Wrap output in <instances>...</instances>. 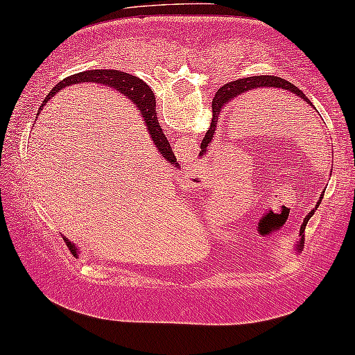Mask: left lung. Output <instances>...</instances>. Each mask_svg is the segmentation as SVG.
I'll return each instance as SVG.
<instances>
[{
  "instance_id": "8db88e82",
  "label": "left lung",
  "mask_w": 355,
  "mask_h": 355,
  "mask_svg": "<svg viewBox=\"0 0 355 355\" xmlns=\"http://www.w3.org/2000/svg\"><path fill=\"white\" fill-rule=\"evenodd\" d=\"M266 87H276V89H286L288 92H292V94L298 95L300 98H303V100H306L308 103H311L302 90L295 87L293 84L288 83V80L282 79V78H276V76H254V78H246V79H239V80H233L230 84H225L223 87H220L219 90H217V94L214 96V100H212V111H214V117H212V122H211V128L208 130V133L205 135L203 138V143H201V147L208 146L212 139V135L216 132V122H217V116H219L220 112V107L225 106L227 103H230L234 98L241 96L244 94H248V92H252V90H257V89H266ZM322 196L320 195V200L318 206L320 205V201H322ZM315 206V208H318ZM313 209L309 212V214L304 217V220L302 223V228H300V243H298V249L297 250H302V246L304 243V228H306V223L308 220L313 217L314 214Z\"/></svg>"
}]
</instances>
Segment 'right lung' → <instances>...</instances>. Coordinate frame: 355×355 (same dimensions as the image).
<instances>
[{"label": "right lung", "mask_w": 355, "mask_h": 355, "mask_svg": "<svg viewBox=\"0 0 355 355\" xmlns=\"http://www.w3.org/2000/svg\"><path fill=\"white\" fill-rule=\"evenodd\" d=\"M80 83H100L105 85H111L112 89H116L123 94L125 96H128L130 100L133 101V105L138 107V111L143 116L144 122L147 125V130H149V135L154 144L157 147V150L160 152L162 157L170 163H176V157L173 154V149L170 143H168L166 136L163 135L159 121H157V111H155V95L149 85H147L144 80H141L136 76L122 73V71L117 69H92V71H84V73H78L69 76V78L63 79L62 83H58L57 87H53L51 90V94L46 96V101L49 98L53 96L58 90L64 89V87H69L71 84H80ZM64 243L68 244V248L71 252L76 254L74 244H71L67 238H63Z\"/></svg>", "instance_id": "obj_1"}]
</instances>
